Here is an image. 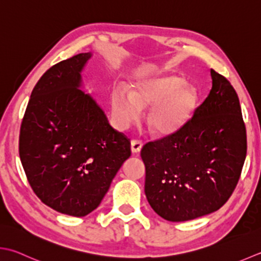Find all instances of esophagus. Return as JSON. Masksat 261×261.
<instances>
[{
    "label": "esophagus",
    "mask_w": 261,
    "mask_h": 261,
    "mask_svg": "<svg viewBox=\"0 0 261 261\" xmlns=\"http://www.w3.org/2000/svg\"><path fill=\"white\" fill-rule=\"evenodd\" d=\"M142 148V142L139 140H132L131 141V151L134 152V154H138V152H140Z\"/></svg>",
    "instance_id": "1"
}]
</instances>
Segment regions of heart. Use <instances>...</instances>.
I'll list each match as a JSON object with an SVG mask.
<instances>
[{"instance_id": "obj_1", "label": "heart", "mask_w": 261, "mask_h": 261, "mask_svg": "<svg viewBox=\"0 0 261 261\" xmlns=\"http://www.w3.org/2000/svg\"><path fill=\"white\" fill-rule=\"evenodd\" d=\"M199 93L177 74H155L137 79L129 93L117 89L112 95L116 123L126 127L139 119L141 109L150 107L147 125L157 136H171L185 127L195 114Z\"/></svg>"}]
</instances>
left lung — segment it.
<instances>
[{
	"label": "left lung",
	"mask_w": 261,
	"mask_h": 261,
	"mask_svg": "<svg viewBox=\"0 0 261 261\" xmlns=\"http://www.w3.org/2000/svg\"><path fill=\"white\" fill-rule=\"evenodd\" d=\"M212 89L174 135L141 149L145 193L155 213L185 222L218 211L236 189L247 156V131L237 91L211 70Z\"/></svg>",
	"instance_id": "1"
}]
</instances>
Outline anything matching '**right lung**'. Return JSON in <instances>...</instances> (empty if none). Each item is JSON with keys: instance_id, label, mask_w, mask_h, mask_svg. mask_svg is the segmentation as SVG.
Returning a JSON list of instances; mask_svg holds the SVG:
<instances>
[{"instance_id": "1", "label": "right lung", "mask_w": 261, "mask_h": 261, "mask_svg": "<svg viewBox=\"0 0 261 261\" xmlns=\"http://www.w3.org/2000/svg\"><path fill=\"white\" fill-rule=\"evenodd\" d=\"M90 58L80 53L46 71L30 95L19 136L20 160L36 196L75 217L99 206L131 156L130 140L80 89Z\"/></svg>"}]
</instances>
